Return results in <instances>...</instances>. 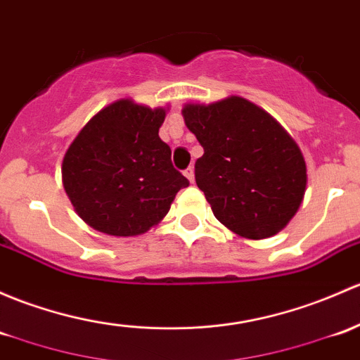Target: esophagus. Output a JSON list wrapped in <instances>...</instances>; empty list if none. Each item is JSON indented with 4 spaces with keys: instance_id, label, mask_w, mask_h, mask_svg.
Returning <instances> with one entry per match:
<instances>
[{
    "instance_id": "obj_1",
    "label": "esophagus",
    "mask_w": 360,
    "mask_h": 360,
    "mask_svg": "<svg viewBox=\"0 0 360 360\" xmlns=\"http://www.w3.org/2000/svg\"><path fill=\"white\" fill-rule=\"evenodd\" d=\"M184 176H186L188 179H190V183H193V181H195V169L188 167L186 170H184Z\"/></svg>"
}]
</instances>
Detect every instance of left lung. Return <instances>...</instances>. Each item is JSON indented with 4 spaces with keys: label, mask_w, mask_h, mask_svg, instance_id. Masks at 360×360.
Listing matches in <instances>:
<instances>
[{
    "label": "left lung",
    "mask_w": 360,
    "mask_h": 360,
    "mask_svg": "<svg viewBox=\"0 0 360 360\" xmlns=\"http://www.w3.org/2000/svg\"><path fill=\"white\" fill-rule=\"evenodd\" d=\"M184 122L202 145L195 179L219 222L248 240L279 233L297 214L307 167L293 138L240 96L188 103Z\"/></svg>",
    "instance_id": "1"
}]
</instances>
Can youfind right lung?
<instances>
[{
    "mask_svg": "<svg viewBox=\"0 0 360 360\" xmlns=\"http://www.w3.org/2000/svg\"><path fill=\"white\" fill-rule=\"evenodd\" d=\"M165 110L119 100L100 110L72 141L63 188L79 217L100 233L136 236L167 215L190 181L174 169L158 136Z\"/></svg>",
    "mask_w": 360,
    "mask_h": 360,
    "instance_id": "obj_1",
    "label": "right lung"
}]
</instances>
